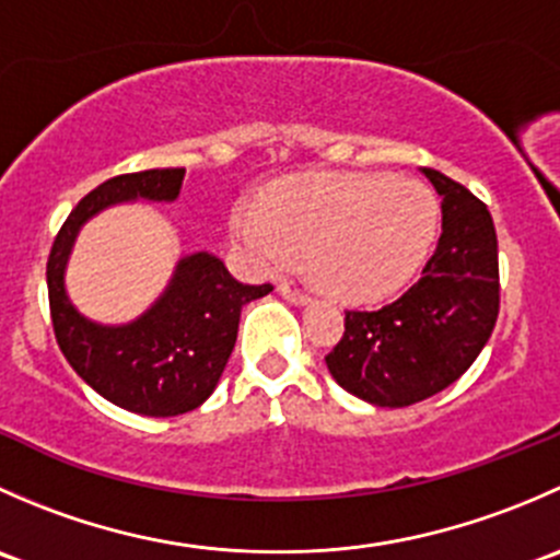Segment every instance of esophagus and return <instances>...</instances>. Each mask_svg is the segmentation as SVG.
Segmentation results:
<instances>
[{
    "instance_id": "esophagus-1",
    "label": "esophagus",
    "mask_w": 560,
    "mask_h": 560,
    "mask_svg": "<svg viewBox=\"0 0 560 560\" xmlns=\"http://www.w3.org/2000/svg\"><path fill=\"white\" fill-rule=\"evenodd\" d=\"M279 292H281V298H284V301L295 303V306H306V303H312V298H308L306 292L295 290V287H290V284H279Z\"/></svg>"
}]
</instances>
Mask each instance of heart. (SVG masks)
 Listing matches in <instances>:
<instances>
[{
  "label": "heart",
  "mask_w": 560,
  "mask_h": 560,
  "mask_svg": "<svg viewBox=\"0 0 560 560\" xmlns=\"http://www.w3.org/2000/svg\"><path fill=\"white\" fill-rule=\"evenodd\" d=\"M439 206L425 184L382 173H306L241 200L230 233L259 270L308 246V270L330 295L376 303L395 295L428 257Z\"/></svg>",
  "instance_id": "b5f03b06"
}]
</instances>
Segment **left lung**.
I'll return each mask as SVG.
<instances>
[{
	"mask_svg": "<svg viewBox=\"0 0 560 560\" xmlns=\"http://www.w3.org/2000/svg\"><path fill=\"white\" fill-rule=\"evenodd\" d=\"M442 197V238L417 284L376 312H347L325 363L347 393L400 409L468 371L499 319V241L488 206L422 167Z\"/></svg>",
	"mask_w": 560,
	"mask_h": 560,
	"instance_id": "1",
	"label": "left lung"
}]
</instances>
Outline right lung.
Returning <instances> with one entry per match:
<instances>
[{
	"label": "right lung",
	"instance_id": "add662e5",
	"mask_svg": "<svg viewBox=\"0 0 560 560\" xmlns=\"http://www.w3.org/2000/svg\"><path fill=\"white\" fill-rule=\"evenodd\" d=\"M184 167L116 175L89 191L56 235L48 257V301L61 354L105 400L143 417L197 409L219 385L238 338L241 308L270 284H241L208 252L178 259L160 301L127 325H97L70 303L65 268L83 224L107 206L129 200L173 202Z\"/></svg>",
	"mask_w": 560,
	"mask_h": 560
}]
</instances>
